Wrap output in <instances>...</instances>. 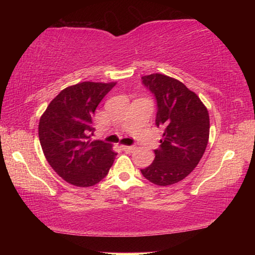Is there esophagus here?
Segmentation results:
<instances>
[{
	"label": "esophagus",
	"mask_w": 255,
	"mask_h": 255,
	"mask_svg": "<svg viewBox=\"0 0 255 255\" xmlns=\"http://www.w3.org/2000/svg\"><path fill=\"white\" fill-rule=\"evenodd\" d=\"M122 149H123V151H125V152H128V153H131V152L134 151L135 147H134V146H127V145H123V146H122Z\"/></svg>",
	"instance_id": "obj_1"
}]
</instances>
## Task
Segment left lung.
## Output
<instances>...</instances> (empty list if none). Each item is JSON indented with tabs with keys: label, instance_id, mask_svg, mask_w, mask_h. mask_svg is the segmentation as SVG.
<instances>
[{
	"label": "left lung",
	"instance_id": "left-lung-1",
	"mask_svg": "<svg viewBox=\"0 0 255 255\" xmlns=\"http://www.w3.org/2000/svg\"><path fill=\"white\" fill-rule=\"evenodd\" d=\"M141 79L154 94L155 124L165 132L154 149V161L140 170L149 182L170 186L187 177L200 162L209 141L210 118L200 97L179 80L159 73Z\"/></svg>",
	"mask_w": 255,
	"mask_h": 255
}]
</instances>
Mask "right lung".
<instances>
[{
  "mask_svg": "<svg viewBox=\"0 0 255 255\" xmlns=\"http://www.w3.org/2000/svg\"><path fill=\"white\" fill-rule=\"evenodd\" d=\"M116 82H80L62 89L41 115L38 134L47 162L66 182L92 187L109 172L116 152L103 140H92V118Z\"/></svg>",
  "mask_w": 255,
  "mask_h": 255,
  "instance_id": "right-lung-1",
  "label": "right lung"
}]
</instances>
